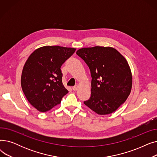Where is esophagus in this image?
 <instances>
[{
	"instance_id": "obj_1",
	"label": "esophagus",
	"mask_w": 157,
	"mask_h": 157,
	"mask_svg": "<svg viewBox=\"0 0 157 157\" xmlns=\"http://www.w3.org/2000/svg\"><path fill=\"white\" fill-rule=\"evenodd\" d=\"M78 88H79V86L78 85H75V86L72 87V90H74V91H77V90H78Z\"/></svg>"
}]
</instances>
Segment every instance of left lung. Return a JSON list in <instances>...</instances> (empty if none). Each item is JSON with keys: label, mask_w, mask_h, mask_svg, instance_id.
Masks as SVG:
<instances>
[{"label": "left lung", "mask_w": 157, "mask_h": 157, "mask_svg": "<svg viewBox=\"0 0 157 157\" xmlns=\"http://www.w3.org/2000/svg\"><path fill=\"white\" fill-rule=\"evenodd\" d=\"M76 54L88 65L92 78L91 97L84 104L99 115L114 112L132 90V76L127 60L109 46L83 48Z\"/></svg>", "instance_id": "1"}]
</instances>
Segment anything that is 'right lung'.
<instances>
[{
  "instance_id": "add662e5",
  "label": "right lung",
  "mask_w": 157,
  "mask_h": 157,
  "mask_svg": "<svg viewBox=\"0 0 157 157\" xmlns=\"http://www.w3.org/2000/svg\"><path fill=\"white\" fill-rule=\"evenodd\" d=\"M75 51L74 48L45 46L29 56L22 70L21 85L29 103L39 111L50 110L69 92L63 85L60 67Z\"/></svg>"
}]
</instances>
